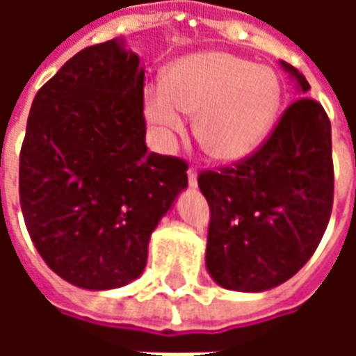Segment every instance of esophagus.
Segmentation results:
<instances>
[{"label": "esophagus", "mask_w": 356, "mask_h": 356, "mask_svg": "<svg viewBox=\"0 0 356 356\" xmlns=\"http://www.w3.org/2000/svg\"><path fill=\"white\" fill-rule=\"evenodd\" d=\"M186 175H188V185L193 186V188L198 185V170L196 168H188Z\"/></svg>", "instance_id": "1"}]
</instances>
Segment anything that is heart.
Returning a JSON list of instances; mask_svg holds the SVG:
<instances>
[{
  "label": "heart",
  "mask_w": 356,
  "mask_h": 356,
  "mask_svg": "<svg viewBox=\"0 0 356 356\" xmlns=\"http://www.w3.org/2000/svg\"><path fill=\"white\" fill-rule=\"evenodd\" d=\"M282 102L273 68L248 58L206 51L179 58L163 83L145 91V118L156 145L170 148L196 116V137L219 162H238L261 145Z\"/></svg>",
  "instance_id": "1"
}]
</instances>
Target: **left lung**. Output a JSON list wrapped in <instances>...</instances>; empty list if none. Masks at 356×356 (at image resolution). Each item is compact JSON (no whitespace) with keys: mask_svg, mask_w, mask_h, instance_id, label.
Instances as JSON below:
<instances>
[{"mask_svg":"<svg viewBox=\"0 0 356 356\" xmlns=\"http://www.w3.org/2000/svg\"><path fill=\"white\" fill-rule=\"evenodd\" d=\"M307 93L305 76L280 60ZM209 204L206 267L221 288L265 291L303 267L326 231L334 204L332 127L309 97L291 102L257 152L221 171H202Z\"/></svg>","mask_w":356,"mask_h":356,"instance_id":"8db88e82","label":"left lung"}]
</instances>
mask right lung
Instances as JSON below:
<instances>
[{"mask_svg": "<svg viewBox=\"0 0 356 356\" xmlns=\"http://www.w3.org/2000/svg\"><path fill=\"white\" fill-rule=\"evenodd\" d=\"M139 63L118 38L81 49L38 91L20 148L30 238L86 290L139 278L150 234L188 185L185 160L148 152Z\"/></svg>", "mask_w": 356, "mask_h": 356, "instance_id": "add662e5", "label": "right lung"}]
</instances>
